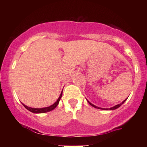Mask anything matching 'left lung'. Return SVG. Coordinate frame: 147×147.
<instances>
[{
	"label": "left lung",
	"instance_id": "left-lung-1",
	"mask_svg": "<svg viewBox=\"0 0 147 147\" xmlns=\"http://www.w3.org/2000/svg\"><path fill=\"white\" fill-rule=\"evenodd\" d=\"M126 99H126L125 100H124V101H123V102H122V103H121V104H117V105L115 106H113V107H112V108H110V109H109V110H115V109H117V108H119V106H120L121 105H122V104H124V103L125 102V101L126 100ZM88 102L89 103V104H90V105H91V106H93V107L96 108V109H102V110H109V109H102V108H99V107H97V106H95V105H93V104H91L90 102H89L88 101Z\"/></svg>",
	"mask_w": 147,
	"mask_h": 147
}]
</instances>
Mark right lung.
I'll return each mask as SVG.
<instances>
[{
    "label": "right lung",
    "instance_id": "right-lung-1",
    "mask_svg": "<svg viewBox=\"0 0 147 147\" xmlns=\"http://www.w3.org/2000/svg\"><path fill=\"white\" fill-rule=\"evenodd\" d=\"M62 92L61 93V95L59 96V99H57V102L55 103V104H53L52 105L48 106V107H45V108H42V109H34V108H31V107H28V106L24 105V104H23V105L24 106V107L26 109H28V111H30V112L32 113H46V112H49V111H51L53 110V109H55V108L57 107V106L59 104V102L61 98V96H62Z\"/></svg>",
    "mask_w": 147,
    "mask_h": 147
}]
</instances>
